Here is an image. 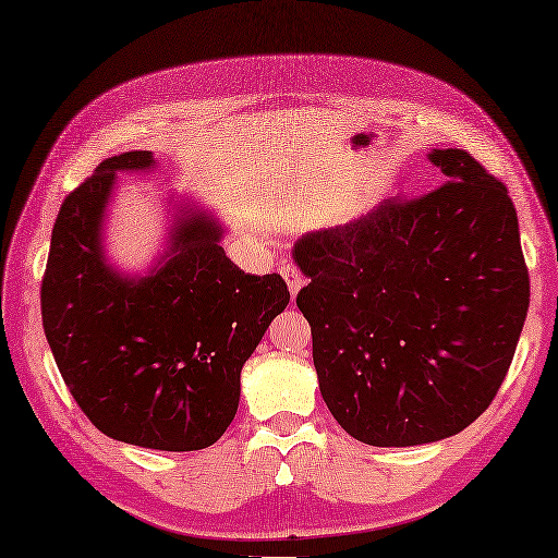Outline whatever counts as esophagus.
Segmentation results:
<instances>
[{
    "instance_id": "34e87169",
    "label": "esophagus",
    "mask_w": 558,
    "mask_h": 558,
    "mask_svg": "<svg viewBox=\"0 0 558 558\" xmlns=\"http://www.w3.org/2000/svg\"><path fill=\"white\" fill-rule=\"evenodd\" d=\"M280 274H282V278H284V280H288L290 294H292V299H294V296H296V292L302 290V284H304L302 270H299L294 264H282V266H280Z\"/></svg>"
}]
</instances>
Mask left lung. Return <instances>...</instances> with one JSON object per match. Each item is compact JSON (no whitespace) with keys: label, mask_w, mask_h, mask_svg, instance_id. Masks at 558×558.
<instances>
[{"label":"left lung","mask_w":558,"mask_h":558,"mask_svg":"<svg viewBox=\"0 0 558 558\" xmlns=\"http://www.w3.org/2000/svg\"><path fill=\"white\" fill-rule=\"evenodd\" d=\"M428 160L438 189L294 245L320 393L347 434L377 448L434 442L481 417L531 304L507 185L460 148Z\"/></svg>","instance_id":"8db88e82"}]
</instances>
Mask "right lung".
Segmentation results:
<instances>
[{
    "mask_svg": "<svg viewBox=\"0 0 558 558\" xmlns=\"http://www.w3.org/2000/svg\"><path fill=\"white\" fill-rule=\"evenodd\" d=\"M153 162L148 150L108 157L63 199L41 323L65 387L98 432L153 450H203L233 422L240 369L290 290L278 274L240 270L203 211L181 214L150 276L112 270L101 221L116 171Z\"/></svg>",
    "mask_w": 558,
    "mask_h": 558,
    "instance_id": "add662e5",
    "label": "right lung"
}]
</instances>
